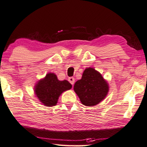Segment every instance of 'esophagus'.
Listing matches in <instances>:
<instances>
[{"label": "esophagus", "mask_w": 147, "mask_h": 147, "mask_svg": "<svg viewBox=\"0 0 147 147\" xmlns=\"http://www.w3.org/2000/svg\"><path fill=\"white\" fill-rule=\"evenodd\" d=\"M68 81L69 82L70 84H71L72 86H74V83H75V78L74 77H70L68 78Z\"/></svg>", "instance_id": "esophagus-1"}]
</instances>
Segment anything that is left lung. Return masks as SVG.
I'll use <instances>...</instances> for the list:
<instances>
[{"label": "left lung", "mask_w": 147, "mask_h": 147, "mask_svg": "<svg viewBox=\"0 0 147 147\" xmlns=\"http://www.w3.org/2000/svg\"><path fill=\"white\" fill-rule=\"evenodd\" d=\"M74 89L82 103L86 106L100 103L109 91L107 83L98 71L91 67L85 69L82 79L76 82Z\"/></svg>", "instance_id": "1"}]
</instances>
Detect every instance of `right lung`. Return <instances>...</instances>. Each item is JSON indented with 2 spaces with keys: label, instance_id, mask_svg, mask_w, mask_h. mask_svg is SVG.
<instances>
[{
  "label": "right lung",
  "instance_id": "obj_1",
  "mask_svg": "<svg viewBox=\"0 0 147 147\" xmlns=\"http://www.w3.org/2000/svg\"><path fill=\"white\" fill-rule=\"evenodd\" d=\"M67 80L59 81L54 74H48L36 86V96L44 105L48 107L56 105L59 95L63 91L71 88Z\"/></svg>",
  "mask_w": 147,
  "mask_h": 147
}]
</instances>
